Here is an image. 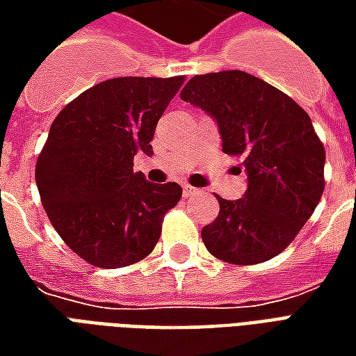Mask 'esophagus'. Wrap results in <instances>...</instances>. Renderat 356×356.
<instances>
[{
	"mask_svg": "<svg viewBox=\"0 0 356 356\" xmlns=\"http://www.w3.org/2000/svg\"><path fill=\"white\" fill-rule=\"evenodd\" d=\"M183 193H185V196H200L202 191L200 188H194L191 185H185L183 186Z\"/></svg>",
	"mask_w": 356,
	"mask_h": 356,
	"instance_id": "esophagus-1",
	"label": "esophagus"
}]
</instances>
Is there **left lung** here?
Masks as SVG:
<instances>
[{"mask_svg":"<svg viewBox=\"0 0 356 356\" xmlns=\"http://www.w3.org/2000/svg\"><path fill=\"white\" fill-rule=\"evenodd\" d=\"M181 99L213 118L223 152L242 156L248 188L219 200V216L202 229L217 259L255 265L286 250L324 193V147L298 102L242 70L194 76Z\"/></svg>","mask_w":356,"mask_h":356,"instance_id":"left-lung-1","label":"left lung"}]
</instances>
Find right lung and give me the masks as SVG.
Wrapping results in <instances>:
<instances>
[{"instance_id": "right-lung-1", "label": "right lung", "mask_w": 356, "mask_h": 356, "mask_svg": "<svg viewBox=\"0 0 356 356\" xmlns=\"http://www.w3.org/2000/svg\"><path fill=\"white\" fill-rule=\"evenodd\" d=\"M183 81V76L101 81L51 124L35 185L58 236L95 267L145 259L160 238L163 216L181 200L177 183L152 185L135 173L133 156L152 154L156 124Z\"/></svg>"}]
</instances>
